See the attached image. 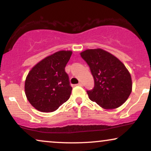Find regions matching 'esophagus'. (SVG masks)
<instances>
[{
	"label": "esophagus",
	"mask_w": 151,
	"mask_h": 151,
	"mask_svg": "<svg viewBox=\"0 0 151 151\" xmlns=\"http://www.w3.org/2000/svg\"><path fill=\"white\" fill-rule=\"evenodd\" d=\"M77 85L81 86H82V85H83V84H82V83H81V82H79V84H77Z\"/></svg>",
	"instance_id": "1"
}]
</instances>
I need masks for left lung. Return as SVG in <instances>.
I'll use <instances>...</instances> for the list:
<instances>
[{
    "mask_svg": "<svg viewBox=\"0 0 151 151\" xmlns=\"http://www.w3.org/2000/svg\"><path fill=\"white\" fill-rule=\"evenodd\" d=\"M81 57L89 65L94 79V87L87 91L90 100L105 109H116L129 97L132 80L125 65L105 50L88 49Z\"/></svg>",
    "mask_w": 151,
    "mask_h": 151,
    "instance_id": "obj_1",
    "label": "left lung"
}]
</instances>
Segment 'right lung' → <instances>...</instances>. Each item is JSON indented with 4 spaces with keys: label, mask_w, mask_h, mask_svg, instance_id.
Wrapping results in <instances>:
<instances>
[{
    "label": "right lung",
    "mask_w": 151,
    "mask_h": 151,
    "mask_svg": "<svg viewBox=\"0 0 151 151\" xmlns=\"http://www.w3.org/2000/svg\"><path fill=\"white\" fill-rule=\"evenodd\" d=\"M72 52L62 50L47 56L31 69L25 81L26 97L30 104L42 112H52L70 97L65 67Z\"/></svg>",
    "instance_id": "1"
}]
</instances>
